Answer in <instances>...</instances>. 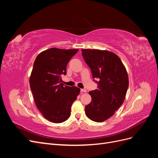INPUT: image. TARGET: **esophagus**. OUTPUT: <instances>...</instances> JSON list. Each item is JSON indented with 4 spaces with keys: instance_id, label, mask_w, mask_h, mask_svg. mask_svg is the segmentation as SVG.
<instances>
[{
    "instance_id": "obj_1",
    "label": "esophagus",
    "mask_w": 158,
    "mask_h": 158,
    "mask_svg": "<svg viewBox=\"0 0 158 158\" xmlns=\"http://www.w3.org/2000/svg\"><path fill=\"white\" fill-rule=\"evenodd\" d=\"M80 92H84V93H85V92H86V89H80Z\"/></svg>"
}]
</instances>
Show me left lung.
Wrapping results in <instances>:
<instances>
[{"mask_svg": "<svg viewBox=\"0 0 158 158\" xmlns=\"http://www.w3.org/2000/svg\"><path fill=\"white\" fill-rule=\"evenodd\" d=\"M82 55L92 77L99 80L95 81L98 89L89 92L92 102L85 107V113L92 121L103 122L125 101L128 87L127 72L120 58L112 52L83 49Z\"/></svg>", "mask_w": 158, "mask_h": 158, "instance_id": "left-lung-1", "label": "left lung"}]
</instances>
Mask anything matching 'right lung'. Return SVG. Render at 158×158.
I'll list each match as a JSON object with an SVG mask.
<instances>
[{
    "label": "right lung",
    "mask_w": 158,
    "mask_h": 158,
    "mask_svg": "<svg viewBox=\"0 0 158 158\" xmlns=\"http://www.w3.org/2000/svg\"><path fill=\"white\" fill-rule=\"evenodd\" d=\"M78 51V49L51 48L40 52L33 63L30 88L37 107L50 122L67 120L72 105L80 94V88L60 82L61 75L66 74L68 63Z\"/></svg>",
    "instance_id": "obj_1"
}]
</instances>
